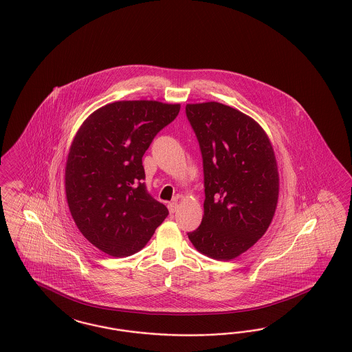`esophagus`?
<instances>
[{
	"mask_svg": "<svg viewBox=\"0 0 352 352\" xmlns=\"http://www.w3.org/2000/svg\"><path fill=\"white\" fill-rule=\"evenodd\" d=\"M168 208H169L170 214H174V213L178 210L179 206H178V203H177V201H173V203H170Z\"/></svg>",
	"mask_w": 352,
	"mask_h": 352,
	"instance_id": "obj_1",
	"label": "esophagus"
}]
</instances>
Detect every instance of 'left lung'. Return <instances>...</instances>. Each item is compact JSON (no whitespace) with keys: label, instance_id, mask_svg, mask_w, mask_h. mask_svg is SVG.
Instances as JSON below:
<instances>
[{"label":"left lung","instance_id":"1","mask_svg":"<svg viewBox=\"0 0 352 352\" xmlns=\"http://www.w3.org/2000/svg\"><path fill=\"white\" fill-rule=\"evenodd\" d=\"M204 165V216L188 239L203 255L229 261L250 250L274 217L277 160L264 129L216 101L187 104Z\"/></svg>","mask_w":352,"mask_h":352}]
</instances>
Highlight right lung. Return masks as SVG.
I'll use <instances>...</instances> for the list:
<instances>
[{"instance_id": "add662e5", "label": "right lung", "mask_w": 352, "mask_h": 352, "mask_svg": "<svg viewBox=\"0 0 352 352\" xmlns=\"http://www.w3.org/2000/svg\"><path fill=\"white\" fill-rule=\"evenodd\" d=\"M181 104L116 101L88 116L74 136L65 168V194L76 228L113 257L140 251L168 208L146 192L142 157Z\"/></svg>"}]
</instances>
